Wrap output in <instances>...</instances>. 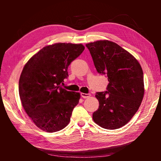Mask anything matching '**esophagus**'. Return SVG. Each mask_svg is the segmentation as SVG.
Returning <instances> with one entry per match:
<instances>
[{
	"instance_id": "obj_1",
	"label": "esophagus",
	"mask_w": 161,
	"mask_h": 161,
	"mask_svg": "<svg viewBox=\"0 0 161 161\" xmlns=\"http://www.w3.org/2000/svg\"><path fill=\"white\" fill-rule=\"evenodd\" d=\"M81 97L84 98V99H86V98H88L90 97V94H84V93H81Z\"/></svg>"
}]
</instances>
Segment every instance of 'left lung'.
Returning <instances> with one entry per match:
<instances>
[{
	"mask_svg": "<svg viewBox=\"0 0 161 161\" xmlns=\"http://www.w3.org/2000/svg\"><path fill=\"white\" fill-rule=\"evenodd\" d=\"M98 73L108 77L107 91L97 92L99 108L95 123L106 129L126 125L139 108L144 94L142 68L134 57L116 43L99 40L88 43Z\"/></svg>",
	"mask_w": 161,
	"mask_h": 161,
	"instance_id": "8db88e82",
	"label": "left lung"
}]
</instances>
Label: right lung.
Masks as SVG:
<instances>
[{"label":"right lung","mask_w":161,"mask_h":161,"mask_svg":"<svg viewBox=\"0 0 161 161\" xmlns=\"http://www.w3.org/2000/svg\"><path fill=\"white\" fill-rule=\"evenodd\" d=\"M84 50L81 44L46 46L24 67L19 80V95L25 112L39 129L53 133L69 123L80 94L67 91L61 84L69 77V65Z\"/></svg>","instance_id":"right-lung-1"}]
</instances>
